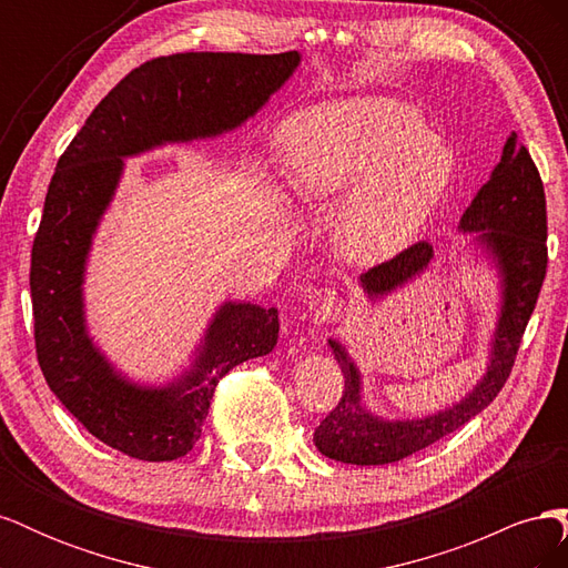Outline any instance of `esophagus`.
Masks as SVG:
<instances>
[{
	"mask_svg": "<svg viewBox=\"0 0 568 568\" xmlns=\"http://www.w3.org/2000/svg\"><path fill=\"white\" fill-rule=\"evenodd\" d=\"M341 313H343V301L334 294L332 288L315 291V296L311 301V320L315 324H326L332 320H338Z\"/></svg>",
	"mask_w": 568,
	"mask_h": 568,
	"instance_id": "34e87169",
	"label": "esophagus"
}]
</instances>
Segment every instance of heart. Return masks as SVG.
<instances>
[{"label":"heart","mask_w":568,"mask_h":568,"mask_svg":"<svg viewBox=\"0 0 568 568\" xmlns=\"http://www.w3.org/2000/svg\"><path fill=\"white\" fill-rule=\"evenodd\" d=\"M288 186L322 203L351 192L338 244L359 263L400 251L450 184L455 156L419 113L388 97L346 99L288 118L280 132Z\"/></svg>","instance_id":"heart-1"}]
</instances>
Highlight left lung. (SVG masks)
I'll use <instances>...</instances> for the list:
<instances>
[{"instance_id": "8db88e82", "label": "left lung", "mask_w": 568, "mask_h": 568, "mask_svg": "<svg viewBox=\"0 0 568 568\" xmlns=\"http://www.w3.org/2000/svg\"><path fill=\"white\" fill-rule=\"evenodd\" d=\"M459 230L480 232L478 242L490 248L505 277L503 317L497 324L490 367L484 382L459 405L438 412L434 417L382 422L359 405L357 369L338 343L329 341L346 386H343L338 405L315 428V445L322 455L336 462L359 464V467L400 462L457 432L480 409H486L507 384L547 272L545 189L536 163L517 134L509 136L490 180L478 189L471 205L464 211ZM432 257L434 244L417 242L395 253L390 261L359 274V282L372 296L386 294L415 277Z\"/></svg>"}]
</instances>
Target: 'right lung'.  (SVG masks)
I'll return each instance as SVG.
<instances>
[{"label":"right lung","instance_id":"add662e5","mask_svg":"<svg viewBox=\"0 0 568 568\" xmlns=\"http://www.w3.org/2000/svg\"><path fill=\"white\" fill-rule=\"evenodd\" d=\"M298 61V51H184L151 59L99 101L57 163L30 257L38 363L65 409L101 443L134 459L170 462L192 450L217 382L274 348L280 315L277 307L222 305L192 374L178 386L136 388L113 374L84 334L80 284L123 156L242 125Z\"/></svg>","mask_w":568,"mask_h":568}]
</instances>
